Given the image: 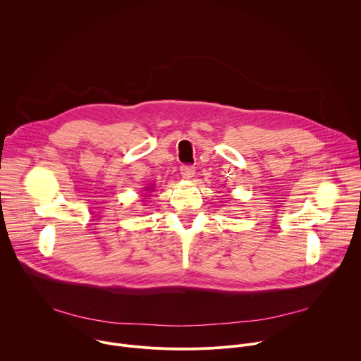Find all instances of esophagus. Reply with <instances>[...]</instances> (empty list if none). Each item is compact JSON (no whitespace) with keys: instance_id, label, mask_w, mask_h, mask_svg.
<instances>
[{"instance_id":"1","label":"esophagus","mask_w":361,"mask_h":361,"mask_svg":"<svg viewBox=\"0 0 361 361\" xmlns=\"http://www.w3.org/2000/svg\"><path fill=\"white\" fill-rule=\"evenodd\" d=\"M180 173H181V176H183V178H191L192 176H194V173H195V169L192 167V166H181L180 167Z\"/></svg>"}]
</instances>
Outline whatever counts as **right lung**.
Listing matches in <instances>:
<instances>
[{
  "label": "right lung",
  "mask_w": 361,
  "mask_h": 361,
  "mask_svg": "<svg viewBox=\"0 0 361 361\" xmlns=\"http://www.w3.org/2000/svg\"><path fill=\"white\" fill-rule=\"evenodd\" d=\"M147 190H148V191H151V190H154V188H152V185H151L149 188H145V191H147Z\"/></svg>",
  "instance_id": "add662e5"
}]
</instances>
